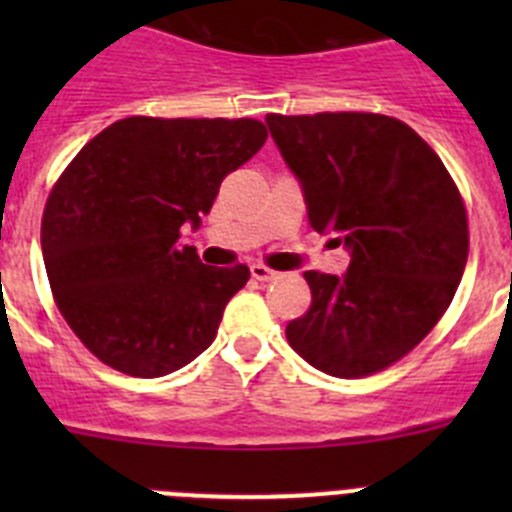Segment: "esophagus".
I'll use <instances>...</instances> for the list:
<instances>
[{
    "label": "esophagus",
    "instance_id": "esophagus-1",
    "mask_svg": "<svg viewBox=\"0 0 512 512\" xmlns=\"http://www.w3.org/2000/svg\"><path fill=\"white\" fill-rule=\"evenodd\" d=\"M251 277L256 279V282H271V279H277L279 274L274 269H269V266H264V264H253L251 266Z\"/></svg>",
    "mask_w": 512,
    "mask_h": 512
}]
</instances>
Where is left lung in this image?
Returning a JSON list of instances; mask_svg holds the SVG:
<instances>
[{"instance_id":"1","label":"left lung","mask_w":512,"mask_h":512,"mask_svg":"<svg viewBox=\"0 0 512 512\" xmlns=\"http://www.w3.org/2000/svg\"><path fill=\"white\" fill-rule=\"evenodd\" d=\"M300 179L307 220L351 251L343 277L305 271L310 310L287 341L330 377L359 379L408 356L454 300L469 256L459 187L410 125L377 112L266 115Z\"/></svg>"}]
</instances>
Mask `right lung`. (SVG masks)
Wrapping results in <instances>:
<instances>
[{
    "label": "right lung",
    "mask_w": 512,
    "mask_h": 512,
    "mask_svg": "<svg viewBox=\"0 0 512 512\" xmlns=\"http://www.w3.org/2000/svg\"><path fill=\"white\" fill-rule=\"evenodd\" d=\"M266 143L251 117H125L74 156L40 223L53 300L102 364L164 377L215 341L223 310L246 287V264L205 266L182 246L225 176Z\"/></svg>",
    "instance_id": "right-lung-1"
}]
</instances>
